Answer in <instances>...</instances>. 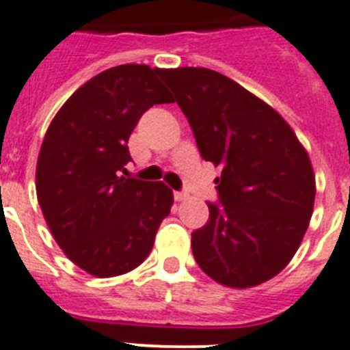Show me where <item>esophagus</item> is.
I'll return each instance as SVG.
<instances>
[{"mask_svg":"<svg viewBox=\"0 0 350 350\" xmlns=\"http://www.w3.org/2000/svg\"><path fill=\"white\" fill-rule=\"evenodd\" d=\"M173 198H175L177 202H184L185 198H187V193H185V191H175V193H173Z\"/></svg>","mask_w":350,"mask_h":350,"instance_id":"obj_1","label":"esophagus"}]
</instances>
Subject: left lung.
I'll list each match as a JSON object with an SVG mask.
<instances>
[{
	"mask_svg": "<svg viewBox=\"0 0 350 350\" xmlns=\"http://www.w3.org/2000/svg\"><path fill=\"white\" fill-rule=\"evenodd\" d=\"M187 117L198 150L221 166L219 203L191 234L196 262L228 287L258 286L284 270L308 228L315 178L307 150L270 105L206 68L159 70Z\"/></svg>",
	"mask_w": 350,
	"mask_h": 350,
	"instance_id": "obj_1",
	"label": "left lung"
}]
</instances>
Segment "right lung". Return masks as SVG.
<instances>
[{"label":"right lung","mask_w":350,"mask_h":350,"mask_svg":"<svg viewBox=\"0 0 350 350\" xmlns=\"http://www.w3.org/2000/svg\"><path fill=\"white\" fill-rule=\"evenodd\" d=\"M159 103H173L159 70L120 64L77 89L43 138L36 165L43 217L64 254L94 277L142 265L172 208L168 185L122 177L129 135Z\"/></svg>","instance_id":"obj_1"}]
</instances>
